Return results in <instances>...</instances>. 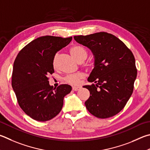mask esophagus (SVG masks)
I'll list each match as a JSON object with an SVG mask.
<instances>
[{"label":"esophagus","instance_id":"esophagus-1","mask_svg":"<svg viewBox=\"0 0 150 150\" xmlns=\"http://www.w3.org/2000/svg\"><path fill=\"white\" fill-rule=\"evenodd\" d=\"M73 91H79L81 89V87L80 86H73Z\"/></svg>","mask_w":150,"mask_h":150}]
</instances>
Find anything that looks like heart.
Wrapping results in <instances>:
<instances>
[{
    "label": "heart",
    "instance_id": "b5f03b06",
    "mask_svg": "<svg viewBox=\"0 0 150 150\" xmlns=\"http://www.w3.org/2000/svg\"><path fill=\"white\" fill-rule=\"evenodd\" d=\"M69 52L71 56L74 58L78 62H83L84 59L87 58L88 56V52L86 49L81 45H73L69 49ZM58 54H56L54 57L53 59V66L54 67H56V59ZM84 75L81 73H75V74H71L67 75L65 78V81L67 83L71 84H78L80 82V80L82 79Z\"/></svg>",
    "mask_w": 150,
    "mask_h": 150
}]
</instances>
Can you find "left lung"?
Segmentation results:
<instances>
[{"label":"left lung","mask_w":150,"mask_h":150,"mask_svg":"<svg viewBox=\"0 0 150 150\" xmlns=\"http://www.w3.org/2000/svg\"><path fill=\"white\" fill-rule=\"evenodd\" d=\"M92 51L94 67L83 87L90 91L86 108L92 115L105 119L120 112L129 100L137 78L134 55L117 37L105 32L75 36Z\"/></svg>","instance_id":"left-lung-1"}]
</instances>
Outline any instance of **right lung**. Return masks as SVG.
Returning a JSON list of instances; mask_svg holds the SVG:
<instances>
[{
    "label": "right lung",
    "mask_w": 150,
    "mask_h": 150,
    "mask_svg": "<svg viewBox=\"0 0 150 150\" xmlns=\"http://www.w3.org/2000/svg\"><path fill=\"white\" fill-rule=\"evenodd\" d=\"M72 37L42 36L32 40L15 59L12 86L20 108L38 121H49L60 112L64 98L71 86L61 84L53 88L48 75L54 72L53 59L57 52L66 47Z\"/></svg>",
    "instance_id": "1"
}]
</instances>
